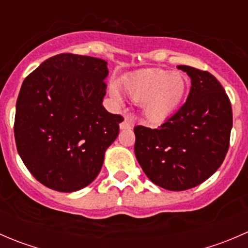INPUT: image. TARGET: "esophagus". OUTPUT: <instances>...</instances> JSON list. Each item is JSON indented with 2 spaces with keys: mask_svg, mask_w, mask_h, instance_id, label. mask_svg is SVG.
I'll return each instance as SVG.
<instances>
[{
  "mask_svg": "<svg viewBox=\"0 0 248 248\" xmlns=\"http://www.w3.org/2000/svg\"><path fill=\"white\" fill-rule=\"evenodd\" d=\"M120 128L121 129H131L132 128V122L131 120L128 119V117H126V119L124 120V121L120 124Z\"/></svg>",
  "mask_w": 248,
  "mask_h": 248,
  "instance_id": "obj_1",
  "label": "esophagus"
}]
</instances>
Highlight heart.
I'll return each instance as SVG.
<instances>
[{
    "label": "heart",
    "mask_w": 248,
    "mask_h": 248,
    "mask_svg": "<svg viewBox=\"0 0 248 248\" xmlns=\"http://www.w3.org/2000/svg\"><path fill=\"white\" fill-rule=\"evenodd\" d=\"M124 90L136 103H141L142 112L152 122L168 119L181 104L187 91V79L179 72L147 68L126 77ZM110 94L121 101L119 89L110 86Z\"/></svg>",
    "instance_id": "b5f03b06"
}]
</instances>
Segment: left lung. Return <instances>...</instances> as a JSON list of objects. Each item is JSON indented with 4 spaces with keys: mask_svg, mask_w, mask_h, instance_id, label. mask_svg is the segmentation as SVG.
<instances>
[{
    "mask_svg": "<svg viewBox=\"0 0 248 248\" xmlns=\"http://www.w3.org/2000/svg\"><path fill=\"white\" fill-rule=\"evenodd\" d=\"M191 78L187 101L158 128L136 126L134 152L146 176L169 191L209 179L223 163L232 126L231 101L206 71L177 66Z\"/></svg>",
    "mask_w": 248,
    "mask_h": 248,
    "instance_id": "8db88e82",
    "label": "left lung"
}]
</instances>
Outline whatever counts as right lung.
Instances as JSON below:
<instances>
[{"instance_id":"obj_1","label":"right lung","mask_w":248,"mask_h":248,"mask_svg":"<svg viewBox=\"0 0 248 248\" xmlns=\"http://www.w3.org/2000/svg\"><path fill=\"white\" fill-rule=\"evenodd\" d=\"M104 60L60 54L26 77L16 101L14 136L30 172L59 192H76L101 171L119 136L121 115L103 107Z\"/></svg>"}]
</instances>
